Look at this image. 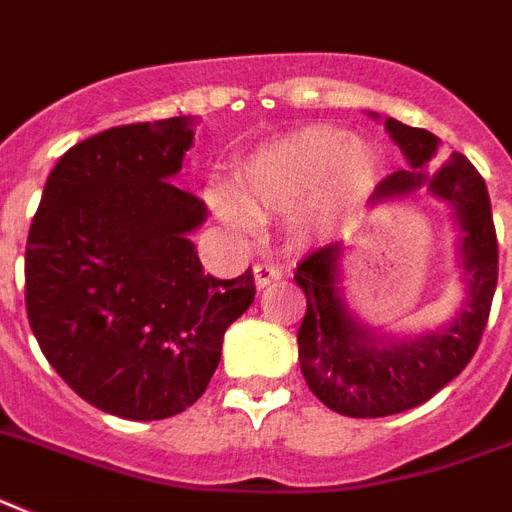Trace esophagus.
<instances>
[{"instance_id":"1","label":"esophagus","mask_w":512,"mask_h":512,"mask_svg":"<svg viewBox=\"0 0 512 512\" xmlns=\"http://www.w3.org/2000/svg\"><path fill=\"white\" fill-rule=\"evenodd\" d=\"M278 278H281V270H278L276 265H268V263L255 265L257 289H265V286H270V283H276Z\"/></svg>"}]
</instances>
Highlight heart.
I'll return each instance as SVG.
<instances>
[{"label": "heart", "instance_id": "obj_1", "mask_svg": "<svg viewBox=\"0 0 512 512\" xmlns=\"http://www.w3.org/2000/svg\"><path fill=\"white\" fill-rule=\"evenodd\" d=\"M377 174V156L338 127H307L249 156L236 174L234 197H210L223 221L244 226L249 213H276L312 197L322 218L349 216L362 203Z\"/></svg>", "mask_w": 512, "mask_h": 512}]
</instances>
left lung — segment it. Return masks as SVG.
<instances>
[{
  "mask_svg": "<svg viewBox=\"0 0 512 512\" xmlns=\"http://www.w3.org/2000/svg\"><path fill=\"white\" fill-rule=\"evenodd\" d=\"M385 127L409 158L411 171L385 176L372 203L409 195L422 184L445 200L461 229L468 296L448 328L409 341H382L359 325L343 304L338 289L341 244L312 249L296 265L294 281L307 296V315L296 333L302 375L328 409L354 419L414 409L461 375L479 349L497 286V234L482 174L463 153H453L435 176H427L422 169L437 153L440 140L398 119H385Z\"/></svg>",
  "mask_w": 512,
  "mask_h": 512,
  "instance_id": "obj_1",
  "label": "left lung"
}]
</instances>
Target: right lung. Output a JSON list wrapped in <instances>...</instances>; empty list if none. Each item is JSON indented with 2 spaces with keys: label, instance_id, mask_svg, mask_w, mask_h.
I'll return each mask as SVG.
<instances>
[{
  "label": "right lung",
  "instance_id": "obj_1",
  "mask_svg": "<svg viewBox=\"0 0 512 512\" xmlns=\"http://www.w3.org/2000/svg\"><path fill=\"white\" fill-rule=\"evenodd\" d=\"M195 124H122L72 145L30 223L25 307L38 346L83 401L132 422L192 406L255 299L252 270L205 276L190 242L208 208L174 176Z\"/></svg>",
  "mask_w": 512,
  "mask_h": 512
}]
</instances>
